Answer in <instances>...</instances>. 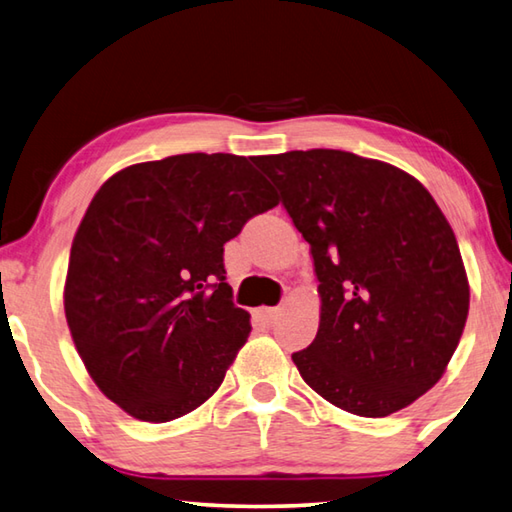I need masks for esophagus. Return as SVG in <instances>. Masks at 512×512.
<instances>
[{
	"label": "esophagus",
	"instance_id": "34e87169",
	"mask_svg": "<svg viewBox=\"0 0 512 512\" xmlns=\"http://www.w3.org/2000/svg\"><path fill=\"white\" fill-rule=\"evenodd\" d=\"M281 315V308H256L254 310V317L258 321H263V324H274L276 319Z\"/></svg>",
	"mask_w": 512,
	"mask_h": 512
}]
</instances>
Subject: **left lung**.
<instances>
[{"instance_id":"obj_1","label":"left lung","mask_w":512,"mask_h":512,"mask_svg":"<svg viewBox=\"0 0 512 512\" xmlns=\"http://www.w3.org/2000/svg\"><path fill=\"white\" fill-rule=\"evenodd\" d=\"M319 279L315 342L292 355L321 398L364 418L409 407L461 342L470 283L450 222L405 170L346 150L254 157Z\"/></svg>"}]
</instances>
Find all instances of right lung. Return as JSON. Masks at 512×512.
<instances>
[{"mask_svg": "<svg viewBox=\"0 0 512 512\" xmlns=\"http://www.w3.org/2000/svg\"><path fill=\"white\" fill-rule=\"evenodd\" d=\"M249 159L188 152L132 164L98 188L78 224L69 333L103 396L143 423L204 405L247 342L249 312L224 283V242L279 204Z\"/></svg>", "mask_w": 512, "mask_h": 512, "instance_id": "obj_1", "label": "right lung"}]
</instances>
